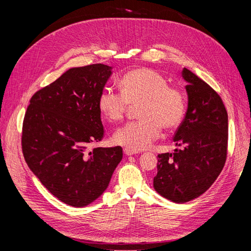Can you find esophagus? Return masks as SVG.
Listing matches in <instances>:
<instances>
[{
	"instance_id": "34e87169",
	"label": "esophagus",
	"mask_w": 251,
	"mask_h": 251,
	"mask_svg": "<svg viewBox=\"0 0 251 251\" xmlns=\"http://www.w3.org/2000/svg\"><path fill=\"white\" fill-rule=\"evenodd\" d=\"M124 153L126 155V156H131V155H134V154H137L138 151H132L130 149H124Z\"/></svg>"
}]
</instances>
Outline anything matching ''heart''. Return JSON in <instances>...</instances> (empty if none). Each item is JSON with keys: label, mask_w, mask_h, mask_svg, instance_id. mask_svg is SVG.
Instances as JSON below:
<instances>
[{"label": "heart", "mask_w": 251, "mask_h": 251, "mask_svg": "<svg viewBox=\"0 0 251 251\" xmlns=\"http://www.w3.org/2000/svg\"><path fill=\"white\" fill-rule=\"evenodd\" d=\"M120 93L103 88L98 96V109L112 123L124 118L130 105L138 107V117L118 128L114 142L138 151L151 146L161 134V128L174 131L183 123L187 101L183 91L170 86L162 74L148 68L126 72L119 82Z\"/></svg>", "instance_id": "heart-1"}]
</instances>
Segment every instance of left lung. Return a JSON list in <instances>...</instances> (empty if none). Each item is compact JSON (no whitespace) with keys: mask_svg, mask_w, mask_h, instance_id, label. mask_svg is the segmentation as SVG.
<instances>
[{"mask_svg":"<svg viewBox=\"0 0 251 251\" xmlns=\"http://www.w3.org/2000/svg\"><path fill=\"white\" fill-rule=\"evenodd\" d=\"M188 107L175 133L174 153L158 155L154 188L164 198L185 203L201 196L222 172L227 157L228 116L221 97L184 68Z\"/></svg>","mask_w":251,"mask_h":251,"instance_id":"left-lung-1","label":"left lung"}]
</instances>
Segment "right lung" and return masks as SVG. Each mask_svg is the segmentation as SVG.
Masks as SVG:
<instances>
[{"label": "right lung", "instance_id": "right-lung-1", "mask_svg": "<svg viewBox=\"0 0 251 251\" xmlns=\"http://www.w3.org/2000/svg\"><path fill=\"white\" fill-rule=\"evenodd\" d=\"M111 74L102 64L71 68L35 92L25 113L22 150L29 169L70 206L101 196L123 159L121 147L88 150L104 136L98 96Z\"/></svg>", "mask_w": 251, "mask_h": 251}]
</instances>
